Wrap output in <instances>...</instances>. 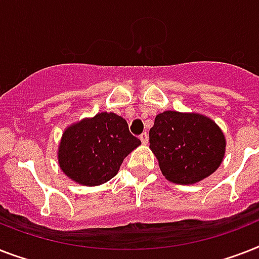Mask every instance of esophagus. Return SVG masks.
<instances>
[{
  "label": "esophagus",
  "instance_id": "1",
  "mask_svg": "<svg viewBox=\"0 0 259 259\" xmlns=\"http://www.w3.org/2000/svg\"><path fill=\"white\" fill-rule=\"evenodd\" d=\"M140 140H142L143 144H147V143H148V134H147V132H143L142 135H140Z\"/></svg>",
  "mask_w": 259,
  "mask_h": 259
}]
</instances>
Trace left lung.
<instances>
[{"mask_svg":"<svg viewBox=\"0 0 259 259\" xmlns=\"http://www.w3.org/2000/svg\"><path fill=\"white\" fill-rule=\"evenodd\" d=\"M225 136L211 119L198 113L165 111L155 117L150 148L169 182L192 185L211 175L222 163Z\"/></svg>","mask_w":259,"mask_h":259,"instance_id":"left-lung-1","label":"left lung"}]
</instances>
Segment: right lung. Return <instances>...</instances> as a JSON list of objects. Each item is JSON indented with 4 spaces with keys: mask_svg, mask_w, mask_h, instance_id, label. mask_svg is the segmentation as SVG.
<instances>
[{
    "mask_svg": "<svg viewBox=\"0 0 259 259\" xmlns=\"http://www.w3.org/2000/svg\"><path fill=\"white\" fill-rule=\"evenodd\" d=\"M140 143L123 117L101 112L67 128L59 147L60 167L80 185L99 186L116 175Z\"/></svg>",
    "mask_w": 259,
    "mask_h": 259,
    "instance_id": "obj_1",
    "label": "right lung"
}]
</instances>
